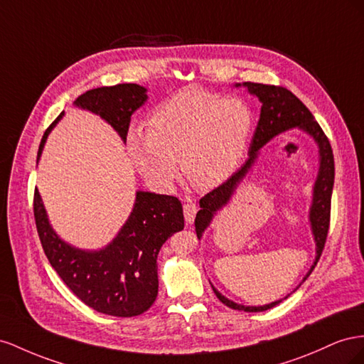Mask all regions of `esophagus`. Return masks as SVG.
Masks as SVG:
<instances>
[{
    "mask_svg": "<svg viewBox=\"0 0 364 364\" xmlns=\"http://www.w3.org/2000/svg\"><path fill=\"white\" fill-rule=\"evenodd\" d=\"M183 210H184V218H186V221H188L189 224H192V223L195 221V215H196V212H198V209H196L195 203H192V201H186V203L183 204Z\"/></svg>",
    "mask_w": 364,
    "mask_h": 364,
    "instance_id": "obj_1",
    "label": "esophagus"
}]
</instances>
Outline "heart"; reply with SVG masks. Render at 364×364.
Instances as JSON below:
<instances>
[{"label":"heart","mask_w":364,"mask_h":364,"mask_svg":"<svg viewBox=\"0 0 364 364\" xmlns=\"http://www.w3.org/2000/svg\"><path fill=\"white\" fill-rule=\"evenodd\" d=\"M253 112L242 99L181 91L155 108L148 132L132 129L128 152L154 189L168 191L180 172L198 188H215L233 173L247 148Z\"/></svg>","instance_id":"b5f03b06"}]
</instances>
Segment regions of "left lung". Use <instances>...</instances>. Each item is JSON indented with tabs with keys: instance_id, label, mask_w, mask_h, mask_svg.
<instances>
[{
	"instance_id": "obj_1",
	"label": "left lung",
	"mask_w": 364,
	"mask_h": 364,
	"mask_svg": "<svg viewBox=\"0 0 364 364\" xmlns=\"http://www.w3.org/2000/svg\"><path fill=\"white\" fill-rule=\"evenodd\" d=\"M235 87H245L252 96H256L259 99V102L262 103L261 117H259L257 127L255 129L253 139L250 143V149H248V159L241 166V169L236 171L230 178L220 186V188L213 189L210 193H207L200 200L201 210L196 213V218H195L196 236H198V240H201L203 233L210 227L216 213L223 210L224 207L230 203L232 196L237 189V186L244 181L247 173L253 169L255 163L257 161L259 154H261V149L269 140L277 137L279 134L287 132L294 128L306 132L308 136L316 141L317 149H318V171L313 186V200H311L309 212H308L311 233H313L314 242H316V259H314V264L311 265L308 273L302 279V282L296 287L297 289L305 282L306 277L317 265L321 250H323L325 247L328 228H329L331 196H332V188H334V155H332L329 140L326 139L325 132L318 127L314 116L304 105V103L293 95L291 91H288L287 88H282V87L255 84V82H242V84H235ZM212 288L216 297L220 299L224 305L237 311H245V313H259V311H267L269 308L279 305L284 299H287L289 294H291L289 293L284 299L274 300V302L262 305V306H250V305L236 304L233 300L227 299L224 294L218 291L213 285Z\"/></svg>"
}]
</instances>
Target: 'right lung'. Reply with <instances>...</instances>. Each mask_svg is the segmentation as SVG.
Wrapping results in <instances>:
<instances>
[{"label":"right lung","instance_id":"obj_1","mask_svg":"<svg viewBox=\"0 0 364 364\" xmlns=\"http://www.w3.org/2000/svg\"><path fill=\"white\" fill-rule=\"evenodd\" d=\"M137 84L102 87L80 95L73 105L96 114L127 144L131 116L148 100ZM64 112L50 124L39 144V163L48 134ZM35 221L48 262L82 302L97 313L134 317L143 314L159 294L157 256L161 245L184 228L183 205L169 195L137 191L136 201L119 233L99 250H84L65 242L50 224L43 198L35 191Z\"/></svg>","mask_w":364,"mask_h":364}]
</instances>
